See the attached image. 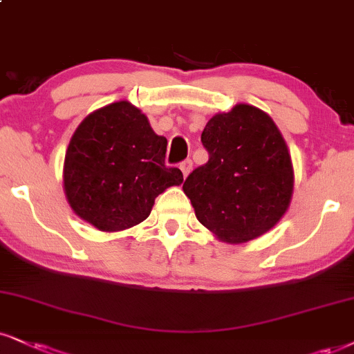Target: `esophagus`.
Segmentation results:
<instances>
[{"mask_svg":"<svg viewBox=\"0 0 354 354\" xmlns=\"http://www.w3.org/2000/svg\"><path fill=\"white\" fill-rule=\"evenodd\" d=\"M192 165H194V164H192L190 159H185L184 162L180 164V170H182V174H184V177H187V176H189V174H190Z\"/></svg>","mask_w":354,"mask_h":354,"instance_id":"34e87169","label":"esophagus"}]
</instances>
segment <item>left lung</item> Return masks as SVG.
<instances>
[{"instance_id":"1","label":"left lung","mask_w":354,"mask_h":354,"mask_svg":"<svg viewBox=\"0 0 354 354\" xmlns=\"http://www.w3.org/2000/svg\"><path fill=\"white\" fill-rule=\"evenodd\" d=\"M202 142L210 159L184 182L200 223L231 244L272 230L294 192L289 149L272 118L236 104L208 121Z\"/></svg>"}]
</instances>
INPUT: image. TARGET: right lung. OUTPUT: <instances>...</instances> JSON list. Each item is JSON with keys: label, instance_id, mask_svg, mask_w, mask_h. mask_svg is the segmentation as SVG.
<instances>
[{"label": "right lung", "instance_id": "right-lung-1", "mask_svg": "<svg viewBox=\"0 0 354 354\" xmlns=\"http://www.w3.org/2000/svg\"><path fill=\"white\" fill-rule=\"evenodd\" d=\"M167 139L129 102L90 113L78 124L64 160V192L82 220L100 231H121L149 216L159 194L184 182L164 162Z\"/></svg>", "mask_w": 354, "mask_h": 354}]
</instances>
